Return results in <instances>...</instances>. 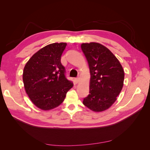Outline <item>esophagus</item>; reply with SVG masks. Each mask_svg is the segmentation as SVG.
<instances>
[{"instance_id": "obj_1", "label": "esophagus", "mask_w": 150, "mask_h": 150, "mask_svg": "<svg viewBox=\"0 0 150 150\" xmlns=\"http://www.w3.org/2000/svg\"><path fill=\"white\" fill-rule=\"evenodd\" d=\"M74 81L76 83H78L79 82V78H74Z\"/></svg>"}]
</instances>
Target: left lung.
<instances>
[{"label":"left lung","mask_w":150,"mask_h":150,"mask_svg":"<svg viewBox=\"0 0 150 150\" xmlns=\"http://www.w3.org/2000/svg\"><path fill=\"white\" fill-rule=\"evenodd\" d=\"M81 47L88 61L91 74L89 94L83 103L93 111H104L116 101L121 92L124 70L114 54L103 45L84 43Z\"/></svg>","instance_id":"1"}]
</instances>
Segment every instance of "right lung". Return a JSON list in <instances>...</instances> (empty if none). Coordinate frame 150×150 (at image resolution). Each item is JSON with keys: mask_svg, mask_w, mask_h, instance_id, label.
<instances>
[{"mask_svg": "<svg viewBox=\"0 0 150 150\" xmlns=\"http://www.w3.org/2000/svg\"><path fill=\"white\" fill-rule=\"evenodd\" d=\"M66 43H53L40 49L26 63L23 82L26 93L35 105L43 110L59 106L73 83L66 78L61 62Z\"/></svg>", "mask_w": 150, "mask_h": 150, "instance_id": "add662e5", "label": "right lung"}]
</instances>
